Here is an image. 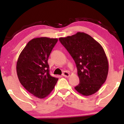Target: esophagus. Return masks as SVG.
<instances>
[{
  "label": "esophagus",
  "mask_w": 124,
  "mask_h": 124,
  "mask_svg": "<svg viewBox=\"0 0 124 124\" xmlns=\"http://www.w3.org/2000/svg\"><path fill=\"white\" fill-rule=\"evenodd\" d=\"M62 75V76H64V77H69V76H70V74H69V73L67 71H64Z\"/></svg>",
  "instance_id": "1"
}]
</instances>
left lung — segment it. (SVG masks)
I'll list each match as a JSON object with an SVG mask.
<instances>
[{
    "instance_id": "obj_1",
    "label": "left lung",
    "mask_w": 124,
    "mask_h": 124,
    "mask_svg": "<svg viewBox=\"0 0 124 124\" xmlns=\"http://www.w3.org/2000/svg\"><path fill=\"white\" fill-rule=\"evenodd\" d=\"M59 40L76 64L79 83L74 89L85 96L97 92L108 72L107 57L101 46L90 35L81 32Z\"/></svg>"
}]
</instances>
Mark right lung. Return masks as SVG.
Masks as SVG:
<instances>
[{"instance_id": "add662e5", "label": "right lung", "mask_w": 124, "mask_h": 124, "mask_svg": "<svg viewBox=\"0 0 124 124\" xmlns=\"http://www.w3.org/2000/svg\"><path fill=\"white\" fill-rule=\"evenodd\" d=\"M57 38H34L22 51L16 65L20 83L27 91L38 98L48 96L58 78L50 75L48 59Z\"/></svg>"}]
</instances>
